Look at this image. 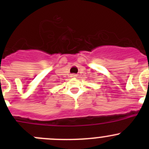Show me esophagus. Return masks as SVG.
<instances>
[{
    "instance_id": "esophagus-1",
    "label": "esophagus",
    "mask_w": 149,
    "mask_h": 149,
    "mask_svg": "<svg viewBox=\"0 0 149 149\" xmlns=\"http://www.w3.org/2000/svg\"><path fill=\"white\" fill-rule=\"evenodd\" d=\"M76 76H77V75H76V74H72L71 75V77H73V78H76Z\"/></svg>"
}]
</instances>
